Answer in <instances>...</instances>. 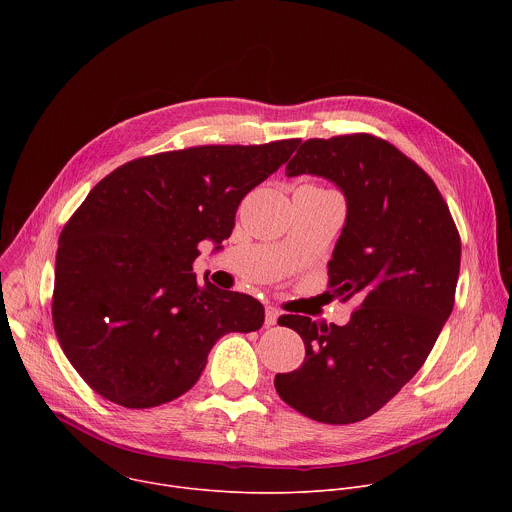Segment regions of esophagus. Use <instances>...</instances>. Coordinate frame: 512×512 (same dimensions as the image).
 Returning <instances> with one entry per match:
<instances>
[{"label":"esophagus","mask_w":512,"mask_h":512,"mask_svg":"<svg viewBox=\"0 0 512 512\" xmlns=\"http://www.w3.org/2000/svg\"><path fill=\"white\" fill-rule=\"evenodd\" d=\"M281 316V310L275 308V306H265V324L267 326H275L277 324V318Z\"/></svg>","instance_id":"obj_1"}]
</instances>
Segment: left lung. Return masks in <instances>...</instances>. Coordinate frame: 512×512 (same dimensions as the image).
Returning a JSON list of instances; mask_svg holds the SVG:
<instances>
[{"label":"left lung","instance_id":"1","mask_svg":"<svg viewBox=\"0 0 512 512\" xmlns=\"http://www.w3.org/2000/svg\"><path fill=\"white\" fill-rule=\"evenodd\" d=\"M306 172L346 196L328 287L360 304L346 326L279 316L302 336L306 358L275 375V389L302 415L346 425L377 413L423 367L454 308L462 243L435 182L387 139H308L285 166L287 176Z\"/></svg>","mask_w":512,"mask_h":512}]
</instances>
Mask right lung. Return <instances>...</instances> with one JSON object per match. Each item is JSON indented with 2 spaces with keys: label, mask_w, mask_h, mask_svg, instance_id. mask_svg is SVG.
Here are the masks:
<instances>
[{
  "label": "right lung",
  "mask_w": 512,
  "mask_h": 512,
  "mask_svg": "<svg viewBox=\"0 0 512 512\" xmlns=\"http://www.w3.org/2000/svg\"><path fill=\"white\" fill-rule=\"evenodd\" d=\"M300 141L143 156L89 192L58 239L52 322L95 393L127 409L174 401L218 338L263 326L255 298L200 283L192 265L200 241L231 237L241 200Z\"/></svg>",
  "instance_id": "add662e5"
}]
</instances>
